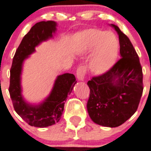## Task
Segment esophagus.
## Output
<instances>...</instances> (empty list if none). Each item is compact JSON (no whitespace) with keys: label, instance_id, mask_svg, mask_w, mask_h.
<instances>
[{"label":"esophagus","instance_id":"obj_1","mask_svg":"<svg viewBox=\"0 0 151 151\" xmlns=\"http://www.w3.org/2000/svg\"><path fill=\"white\" fill-rule=\"evenodd\" d=\"M86 73V68H85L83 65L78 66V68H77V70H76L77 78H78V80H80V81L84 80Z\"/></svg>","mask_w":151,"mask_h":151}]
</instances>
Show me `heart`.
Returning <instances> with one entry per match:
<instances>
[{"label":"heart","mask_w":151,"mask_h":151,"mask_svg":"<svg viewBox=\"0 0 151 151\" xmlns=\"http://www.w3.org/2000/svg\"><path fill=\"white\" fill-rule=\"evenodd\" d=\"M78 38L83 52H90L96 47L90 62L91 68L94 73H104L113 66L119 51L118 40L113 32L90 29L83 32Z\"/></svg>","instance_id":"obj_1"}]
</instances>
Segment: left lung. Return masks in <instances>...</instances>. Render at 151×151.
<instances>
[{
    "label": "left lung",
    "instance_id": "8db88e82",
    "mask_svg": "<svg viewBox=\"0 0 151 151\" xmlns=\"http://www.w3.org/2000/svg\"><path fill=\"white\" fill-rule=\"evenodd\" d=\"M111 26L119 35L121 58L105 73L87 83L90 89L87 110L96 124L116 127L137 111L144 85L140 59L131 42L117 26Z\"/></svg>",
    "mask_w": 151,
    "mask_h": 151
}]
</instances>
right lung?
<instances>
[{"label": "right lung", "instance_id": "right-lung-1", "mask_svg": "<svg viewBox=\"0 0 151 151\" xmlns=\"http://www.w3.org/2000/svg\"><path fill=\"white\" fill-rule=\"evenodd\" d=\"M55 30L56 23L52 21L36 23L18 46L10 70L9 93L14 110L26 123L36 127H46L59 121L67 96L76 83L73 74L58 76L49 96L37 106L27 103L22 96L21 74L24 60L35 52V48L41 42L52 38Z\"/></svg>", "mask_w": 151, "mask_h": 151}]
</instances>
